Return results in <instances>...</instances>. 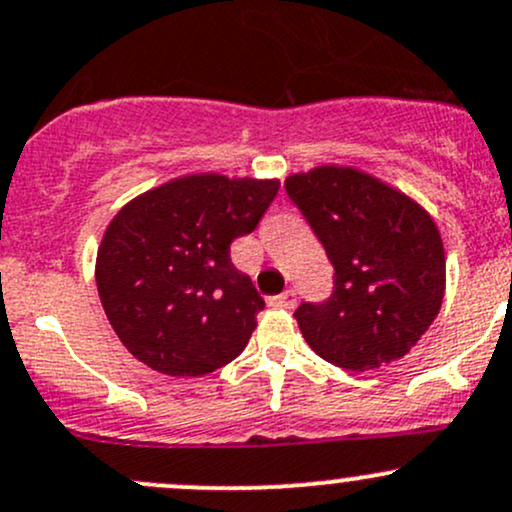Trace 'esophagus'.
<instances>
[{
  "mask_svg": "<svg viewBox=\"0 0 512 512\" xmlns=\"http://www.w3.org/2000/svg\"><path fill=\"white\" fill-rule=\"evenodd\" d=\"M270 304L279 306V309H294V306H297V294H294L292 289H287V292H282L279 297H272Z\"/></svg>",
  "mask_w": 512,
  "mask_h": 512,
  "instance_id": "obj_1",
  "label": "esophagus"
}]
</instances>
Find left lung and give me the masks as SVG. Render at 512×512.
Masks as SVG:
<instances>
[{
    "label": "left lung",
    "instance_id": "obj_1",
    "mask_svg": "<svg viewBox=\"0 0 512 512\" xmlns=\"http://www.w3.org/2000/svg\"><path fill=\"white\" fill-rule=\"evenodd\" d=\"M333 265V292L294 311L316 355L363 373L410 353L441 309L444 245L410 196L348 166L284 181Z\"/></svg>",
    "mask_w": 512,
    "mask_h": 512
}]
</instances>
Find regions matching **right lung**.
<instances>
[{"label":"right lung","mask_w":512,"mask_h":512,"mask_svg":"<svg viewBox=\"0 0 512 512\" xmlns=\"http://www.w3.org/2000/svg\"><path fill=\"white\" fill-rule=\"evenodd\" d=\"M279 181L196 174L129 201L102 235L95 282L107 321L139 363L198 378L245 351L265 299L230 260Z\"/></svg>","instance_id":"right-lung-1"}]
</instances>
